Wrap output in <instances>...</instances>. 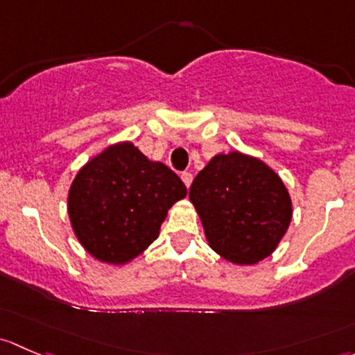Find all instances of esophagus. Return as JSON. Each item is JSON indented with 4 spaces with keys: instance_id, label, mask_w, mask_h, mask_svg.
<instances>
[{
    "instance_id": "esophagus-1",
    "label": "esophagus",
    "mask_w": 355,
    "mask_h": 355,
    "mask_svg": "<svg viewBox=\"0 0 355 355\" xmlns=\"http://www.w3.org/2000/svg\"><path fill=\"white\" fill-rule=\"evenodd\" d=\"M181 179H182V182L186 184V188H189L193 182V174L188 173V171H184V173H181Z\"/></svg>"
}]
</instances>
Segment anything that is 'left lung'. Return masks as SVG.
<instances>
[{"label":"left lung","mask_w":355,"mask_h":355,"mask_svg":"<svg viewBox=\"0 0 355 355\" xmlns=\"http://www.w3.org/2000/svg\"><path fill=\"white\" fill-rule=\"evenodd\" d=\"M189 200L211 250L239 265L273 253L292 218L280 178L261 160L239 152L215 155L193 181Z\"/></svg>","instance_id":"left-lung-1"}]
</instances>
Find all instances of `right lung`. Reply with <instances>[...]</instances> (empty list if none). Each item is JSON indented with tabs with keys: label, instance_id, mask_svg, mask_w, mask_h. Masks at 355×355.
I'll use <instances>...</instances> for the list:
<instances>
[{
	"label": "right lung",
	"instance_id": "1",
	"mask_svg": "<svg viewBox=\"0 0 355 355\" xmlns=\"http://www.w3.org/2000/svg\"><path fill=\"white\" fill-rule=\"evenodd\" d=\"M184 182L131 144L105 148L80 169L68 211L82 246L101 261L126 263L159 236L167 210L186 196Z\"/></svg>",
	"mask_w": 355,
	"mask_h": 355
}]
</instances>
